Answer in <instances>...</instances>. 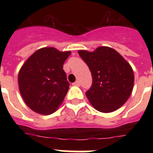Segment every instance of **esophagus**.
<instances>
[{"label": "esophagus", "mask_w": 153, "mask_h": 153, "mask_svg": "<svg viewBox=\"0 0 153 153\" xmlns=\"http://www.w3.org/2000/svg\"><path fill=\"white\" fill-rule=\"evenodd\" d=\"M73 85H74V86H80V82H79V81H76V82H74V83H73Z\"/></svg>", "instance_id": "34e87169"}]
</instances>
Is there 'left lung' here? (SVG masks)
Listing matches in <instances>:
<instances>
[{
    "label": "left lung",
    "mask_w": 153,
    "mask_h": 153,
    "mask_svg": "<svg viewBox=\"0 0 153 153\" xmlns=\"http://www.w3.org/2000/svg\"><path fill=\"white\" fill-rule=\"evenodd\" d=\"M78 52L92 74V86L86 96L94 108L110 113L123 105L133 89L134 74L130 64L109 47H98L92 52Z\"/></svg>",
    "instance_id": "obj_1"
}]
</instances>
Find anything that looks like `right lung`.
Instances as JSON below:
<instances>
[{"instance_id": "obj_1", "label": "right lung", "mask_w": 153, "mask_h": 153, "mask_svg": "<svg viewBox=\"0 0 153 153\" xmlns=\"http://www.w3.org/2000/svg\"><path fill=\"white\" fill-rule=\"evenodd\" d=\"M70 55V51L43 48L23 64L18 74L19 90L32 110L48 115L62 104L70 86L62 67Z\"/></svg>"}]
</instances>
